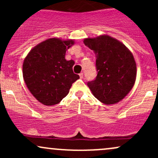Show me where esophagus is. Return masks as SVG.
<instances>
[{
	"label": "esophagus",
	"instance_id": "34e87169",
	"mask_svg": "<svg viewBox=\"0 0 158 158\" xmlns=\"http://www.w3.org/2000/svg\"><path fill=\"white\" fill-rule=\"evenodd\" d=\"M79 77H80L81 79H82V78H83V73H79Z\"/></svg>",
	"mask_w": 158,
	"mask_h": 158
}]
</instances>
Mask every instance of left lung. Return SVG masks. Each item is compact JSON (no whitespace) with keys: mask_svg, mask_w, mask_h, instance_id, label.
I'll return each instance as SVG.
<instances>
[{"mask_svg":"<svg viewBox=\"0 0 158 158\" xmlns=\"http://www.w3.org/2000/svg\"><path fill=\"white\" fill-rule=\"evenodd\" d=\"M85 46L94 50L97 76L88 86L98 100L106 105L121 101L132 89L137 65L131 52L109 35L84 39Z\"/></svg>","mask_w":158,"mask_h":158,"instance_id":"obj_1","label":"left lung"}]
</instances>
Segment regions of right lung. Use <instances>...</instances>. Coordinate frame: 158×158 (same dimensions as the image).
<instances>
[{
    "mask_svg": "<svg viewBox=\"0 0 158 158\" xmlns=\"http://www.w3.org/2000/svg\"><path fill=\"white\" fill-rule=\"evenodd\" d=\"M73 40L51 38L36 45L23 63V77L34 97L45 106L59 103L68 95L72 84L79 79L73 71V60L65 54Z\"/></svg>",
    "mask_w": 158,
    "mask_h": 158,
    "instance_id": "obj_1",
    "label": "right lung"
}]
</instances>
